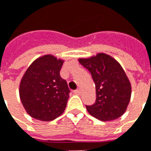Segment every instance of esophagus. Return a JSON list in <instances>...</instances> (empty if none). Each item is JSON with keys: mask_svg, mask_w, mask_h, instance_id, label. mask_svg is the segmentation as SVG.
Masks as SVG:
<instances>
[{"mask_svg": "<svg viewBox=\"0 0 151 151\" xmlns=\"http://www.w3.org/2000/svg\"><path fill=\"white\" fill-rule=\"evenodd\" d=\"M74 94H80V90H79V89H76V91H74Z\"/></svg>", "mask_w": 151, "mask_h": 151, "instance_id": "obj_1", "label": "esophagus"}]
</instances>
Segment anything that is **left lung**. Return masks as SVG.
<instances>
[{
  "instance_id": "1",
  "label": "left lung",
  "mask_w": 151,
  "mask_h": 151,
  "mask_svg": "<svg viewBox=\"0 0 151 151\" xmlns=\"http://www.w3.org/2000/svg\"><path fill=\"white\" fill-rule=\"evenodd\" d=\"M79 61L91 72L96 87V101L86 106L88 113L102 121L123 115L130 101L132 87L120 64L105 53Z\"/></svg>"
}]
</instances>
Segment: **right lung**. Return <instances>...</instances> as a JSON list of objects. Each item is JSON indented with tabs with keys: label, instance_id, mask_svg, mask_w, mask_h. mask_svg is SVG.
<instances>
[{
	"label": "right lung",
	"instance_id": "right-lung-1",
	"mask_svg": "<svg viewBox=\"0 0 151 151\" xmlns=\"http://www.w3.org/2000/svg\"><path fill=\"white\" fill-rule=\"evenodd\" d=\"M63 60L52 55L35 60L23 75L19 96L29 115L50 121L60 116L67 106L70 90L60 76Z\"/></svg>",
	"mask_w": 151,
	"mask_h": 151
}]
</instances>
